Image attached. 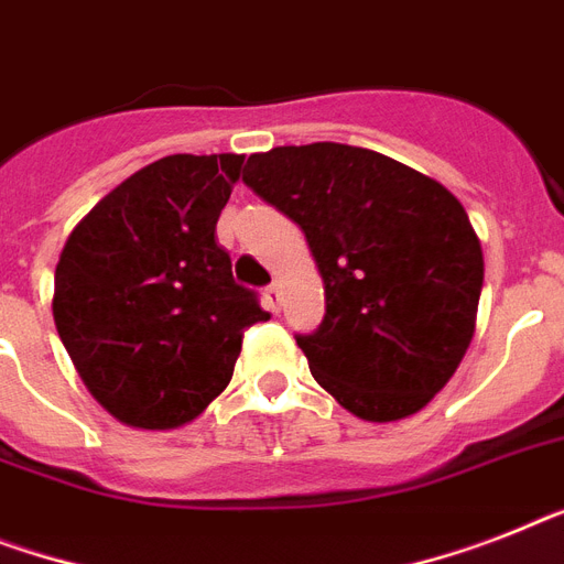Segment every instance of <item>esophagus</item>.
Returning <instances> with one entry per match:
<instances>
[{
    "label": "esophagus",
    "mask_w": 564,
    "mask_h": 564,
    "mask_svg": "<svg viewBox=\"0 0 564 564\" xmlns=\"http://www.w3.org/2000/svg\"><path fill=\"white\" fill-rule=\"evenodd\" d=\"M264 305H268V311H273V314H279V308H282V291H279L276 282L264 288Z\"/></svg>",
    "instance_id": "obj_1"
}]
</instances>
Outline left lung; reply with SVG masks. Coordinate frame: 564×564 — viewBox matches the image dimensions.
Wrapping results in <instances>:
<instances>
[{"label":"left lung","mask_w":564,"mask_h":564,"mask_svg":"<svg viewBox=\"0 0 564 564\" xmlns=\"http://www.w3.org/2000/svg\"><path fill=\"white\" fill-rule=\"evenodd\" d=\"M241 181L308 239L325 316L296 334L311 375L362 421L421 412L476 334L481 241L444 184L348 143L276 147Z\"/></svg>","instance_id":"8db88e82"}]
</instances>
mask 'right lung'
Listing matches in <instances>:
<instances>
[{"label": "right lung", "instance_id": "1", "mask_svg": "<svg viewBox=\"0 0 564 564\" xmlns=\"http://www.w3.org/2000/svg\"><path fill=\"white\" fill-rule=\"evenodd\" d=\"M245 155H166L74 227L54 323L83 383L138 430H175L225 392L245 328L271 319L236 285L216 221Z\"/></svg>", "mask_w": 564, "mask_h": 564}]
</instances>
